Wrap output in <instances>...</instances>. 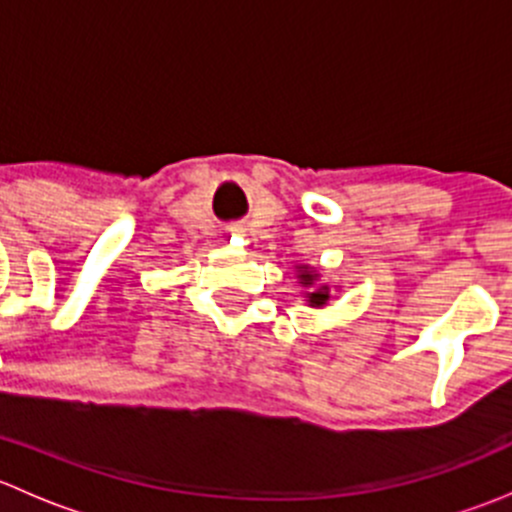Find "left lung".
Instances as JSON below:
<instances>
[{
  "mask_svg": "<svg viewBox=\"0 0 512 512\" xmlns=\"http://www.w3.org/2000/svg\"><path fill=\"white\" fill-rule=\"evenodd\" d=\"M312 280H314V275H309V272H304L302 275V285H312ZM329 299V294H327V287H322V289H317V292H312L309 294V302L314 304V307H319V304H324Z\"/></svg>",
  "mask_w": 512,
  "mask_h": 512,
  "instance_id": "1",
  "label": "left lung"
}]
</instances>
